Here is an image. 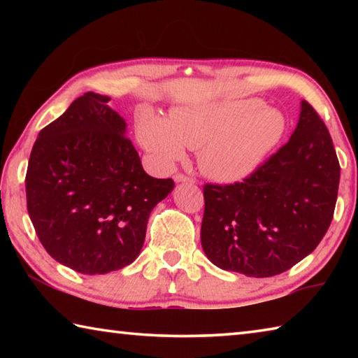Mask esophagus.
Here are the masks:
<instances>
[{"label": "esophagus", "mask_w": 358, "mask_h": 358, "mask_svg": "<svg viewBox=\"0 0 358 358\" xmlns=\"http://www.w3.org/2000/svg\"><path fill=\"white\" fill-rule=\"evenodd\" d=\"M173 180L177 181V183H194V178L187 177V175H185V173H177L173 177Z\"/></svg>", "instance_id": "1"}]
</instances>
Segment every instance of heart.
Masks as SVG:
<instances>
[{
  "mask_svg": "<svg viewBox=\"0 0 358 358\" xmlns=\"http://www.w3.org/2000/svg\"><path fill=\"white\" fill-rule=\"evenodd\" d=\"M287 121L282 112L256 98L175 108L171 120L145 113L137 123L142 147L162 167L199 150V164L208 177L237 183L262 166L282 141Z\"/></svg>",
  "mask_w": 358,
  "mask_h": 358,
  "instance_id": "b5f03b06",
  "label": "heart"
}]
</instances>
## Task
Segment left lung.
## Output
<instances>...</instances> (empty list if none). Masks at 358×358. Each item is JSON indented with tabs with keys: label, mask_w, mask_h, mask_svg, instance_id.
I'll return each instance as SVG.
<instances>
[{
	"label": "left lung",
	"mask_w": 358,
	"mask_h": 358,
	"mask_svg": "<svg viewBox=\"0 0 358 358\" xmlns=\"http://www.w3.org/2000/svg\"><path fill=\"white\" fill-rule=\"evenodd\" d=\"M339 162L330 132L301 101L289 142L234 185H205L201 241L222 270L268 278L311 254L330 227Z\"/></svg>",
	"instance_id": "1"
}]
</instances>
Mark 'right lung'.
<instances>
[{
  "instance_id": "obj_1",
  "label": "right lung",
  "mask_w": 358,
  "mask_h": 358,
  "mask_svg": "<svg viewBox=\"0 0 358 358\" xmlns=\"http://www.w3.org/2000/svg\"><path fill=\"white\" fill-rule=\"evenodd\" d=\"M108 96L88 92L39 132L28 161L27 207L45 251L83 275L134 262L151 210L172 178L143 171Z\"/></svg>"
}]
</instances>
